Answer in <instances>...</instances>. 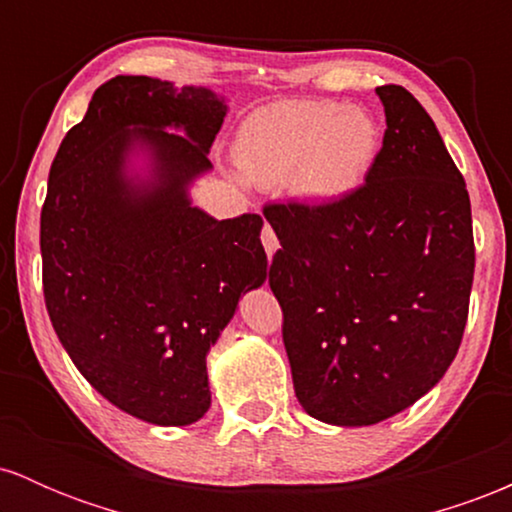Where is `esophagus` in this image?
I'll use <instances>...</instances> for the list:
<instances>
[{
  "instance_id": "obj_1",
  "label": "esophagus",
  "mask_w": 512,
  "mask_h": 512,
  "mask_svg": "<svg viewBox=\"0 0 512 512\" xmlns=\"http://www.w3.org/2000/svg\"><path fill=\"white\" fill-rule=\"evenodd\" d=\"M262 245H264V250H267V257H272L274 252L279 250V238H276L272 226L262 228Z\"/></svg>"
}]
</instances>
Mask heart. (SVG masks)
<instances>
[{
    "instance_id": "obj_1",
    "label": "heart",
    "mask_w": 512,
    "mask_h": 512,
    "mask_svg": "<svg viewBox=\"0 0 512 512\" xmlns=\"http://www.w3.org/2000/svg\"><path fill=\"white\" fill-rule=\"evenodd\" d=\"M383 132L368 110L315 98H281L240 127L236 163L260 187L291 180L298 197L332 204L354 195L378 161Z\"/></svg>"
}]
</instances>
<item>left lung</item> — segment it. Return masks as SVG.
<instances>
[{"mask_svg":"<svg viewBox=\"0 0 512 512\" xmlns=\"http://www.w3.org/2000/svg\"><path fill=\"white\" fill-rule=\"evenodd\" d=\"M375 93L383 149L354 195L264 207L281 243L269 286L293 390L332 426H373L438 385L460 349L474 279L462 173L407 88Z\"/></svg>","mask_w":512,"mask_h":512,"instance_id":"left-lung-1","label":"left lung"}]
</instances>
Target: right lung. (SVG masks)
Masks as SVG:
<instances>
[{"instance_id":"obj_1","label":"right lung","mask_w":512,"mask_h":512,"mask_svg":"<svg viewBox=\"0 0 512 512\" xmlns=\"http://www.w3.org/2000/svg\"><path fill=\"white\" fill-rule=\"evenodd\" d=\"M226 113L211 88L115 76L50 168L40 214L50 322L93 390L146 424L207 414L209 349L240 296L267 279L262 216L219 221L190 197L214 168Z\"/></svg>"}]
</instances>
